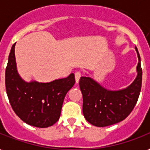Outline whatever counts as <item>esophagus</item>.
Listing matches in <instances>:
<instances>
[{"instance_id": "obj_1", "label": "esophagus", "mask_w": 150, "mask_h": 150, "mask_svg": "<svg viewBox=\"0 0 150 150\" xmlns=\"http://www.w3.org/2000/svg\"><path fill=\"white\" fill-rule=\"evenodd\" d=\"M81 77V74L80 72H77V73H75V81H76V83H78L79 81H80V78Z\"/></svg>"}]
</instances>
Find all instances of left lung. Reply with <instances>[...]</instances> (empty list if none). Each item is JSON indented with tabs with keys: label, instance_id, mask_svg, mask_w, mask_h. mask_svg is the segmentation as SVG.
<instances>
[{
	"label": "left lung",
	"instance_id": "left-lung-1",
	"mask_svg": "<svg viewBox=\"0 0 150 150\" xmlns=\"http://www.w3.org/2000/svg\"><path fill=\"white\" fill-rule=\"evenodd\" d=\"M138 56L136 77L126 88L109 90L92 77H81L79 81L82 97V112L86 120L96 127H103L124 120L136 105L142 84L140 56Z\"/></svg>",
	"mask_w": 150,
	"mask_h": 150
}]
</instances>
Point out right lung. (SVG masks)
<instances>
[{"label":"right lung","mask_w":150,"mask_h":150,"mask_svg":"<svg viewBox=\"0 0 150 150\" xmlns=\"http://www.w3.org/2000/svg\"><path fill=\"white\" fill-rule=\"evenodd\" d=\"M12 45L6 69V89L10 105L17 116L27 124L45 128L59 118L64 100L75 84L71 73L65 78L50 82L27 81L18 74Z\"/></svg>","instance_id":"obj_1"}]
</instances>
